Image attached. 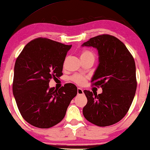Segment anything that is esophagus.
<instances>
[{
  "instance_id": "34e87169",
  "label": "esophagus",
  "mask_w": 150,
  "mask_h": 150,
  "mask_svg": "<svg viewBox=\"0 0 150 150\" xmlns=\"http://www.w3.org/2000/svg\"><path fill=\"white\" fill-rule=\"evenodd\" d=\"M77 93L78 95H83L84 93H83V90L81 89V88H78L77 89Z\"/></svg>"
}]
</instances>
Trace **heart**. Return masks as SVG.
I'll use <instances>...</instances> for the list:
<instances>
[{"label": "heart", "instance_id": "heart-1", "mask_svg": "<svg viewBox=\"0 0 150 150\" xmlns=\"http://www.w3.org/2000/svg\"><path fill=\"white\" fill-rule=\"evenodd\" d=\"M81 60L87 59H95V54L93 52L88 50H83L81 52ZM71 80L74 83L79 85H82L85 83L86 78L81 74H74L71 78Z\"/></svg>", "mask_w": 150, "mask_h": 150}]
</instances>
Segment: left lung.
I'll list each match as a JSON object with an SVG mask.
<instances>
[{"mask_svg":"<svg viewBox=\"0 0 150 150\" xmlns=\"http://www.w3.org/2000/svg\"><path fill=\"white\" fill-rule=\"evenodd\" d=\"M82 46L98 49L100 63L91 83L102 88L98 95L84 90L87 103L83 115L96 126H111L124 117L134 99L137 86L134 59L124 43L110 35L94 37Z\"/></svg>","mask_w":150,"mask_h":150,"instance_id":"8db88e82","label":"left lung"}]
</instances>
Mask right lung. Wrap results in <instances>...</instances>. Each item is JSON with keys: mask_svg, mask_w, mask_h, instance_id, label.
<instances>
[{"mask_svg": "<svg viewBox=\"0 0 150 150\" xmlns=\"http://www.w3.org/2000/svg\"><path fill=\"white\" fill-rule=\"evenodd\" d=\"M71 45L46 38L31 40L16 61L13 93L19 111L28 124L49 128L64 118L77 87L67 83L59 89L49 88L50 79L63 75V66Z\"/></svg>", "mask_w": 150, "mask_h": 150, "instance_id": "add662e5", "label": "right lung"}]
</instances>
